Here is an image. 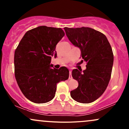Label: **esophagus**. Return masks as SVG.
I'll use <instances>...</instances> for the list:
<instances>
[{"instance_id":"obj_1","label":"esophagus","mask_w":129,"mask_h":129,"mask_svg":"<svg viewBox=\"0 0 129 129\" xmlns=\"http://www.w3.org/2000/svg\"><path fill=\"white\" fill-rule=\"evenodd\" d=\"M69 74H70V75H69V79H72V71H70V72H69Z\"/></svg>"}]
</instances>
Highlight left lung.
<instances>
[{"mask_svg": "<svg viewBox=\"0 0 129 129\" xmlns=\"http://www.w3.org/2000/svg\"><path fill=\"white\" fill-rule=\"evenodd\" d=\"M63 29L69 41L80 48L81 57L87 62L83 72L72 71L79 85L71 91V97L78 103H92L103 94L110 81L113 63L112 47L104 34L91 28Z\"/></svg>", "mask_w": 129, "mask_h": 129, "instance_id": "8db88e82", "label": "left lung"}]
</instances>
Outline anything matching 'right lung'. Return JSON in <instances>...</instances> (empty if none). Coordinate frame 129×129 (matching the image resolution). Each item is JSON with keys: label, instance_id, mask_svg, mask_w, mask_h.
<instances>
[{"label": "right lung", "instance_id": "right-lung-1", "mask_svg": "<svg viewBox=\"0 0 129 129\" xmlns=\"http://www.w3.org/2000/svg\"><path fill=\"white\" fill-rule=\"evenodd\" d=\"M60 28L40 26L28 31L14 52V75L28 100L48 103L55 96L56 85L69 77L66 67L51 69V57L57 56L56 46L64 36Z\"/></svg>", "mask_w": 129, "mask_h": 129}]
</instances>
